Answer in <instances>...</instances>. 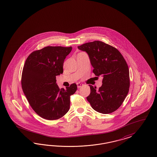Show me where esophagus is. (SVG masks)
Returning a JSON list of instances; mask_svg holds the SVG:
<instances>
[{
	"mask_svg": "<svg viewBox=\"0 0 157 157\" xmlns=\"http://www.w3.org/2000/svg\"><path fill=\"white\" fill-rule=\"evenodd\" d=\"M77 86L78 88H80V87H81L82 86H83V84H82V83H77Z\"/></svg>",
	"mask_w": 157,
	"mask_h": 157,
	"instance_id": "1",
	"label": "esophagus"
}]
</instances>
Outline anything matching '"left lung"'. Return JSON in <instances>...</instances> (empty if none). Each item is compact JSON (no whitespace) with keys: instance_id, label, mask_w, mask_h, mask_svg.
<instances>
[{"instance_id":"8db88e82","label":"left lung","mask_w":157,"mask_h":157,"mask_svg":"<svg viewBox=\"0 0 157 157\" xmlns=\"http://www.w3.org/2000/svg\"><path fill=\"white\" fill-rule=\"evenodd\" d=\"M89 55L95 75L103 76L102 86L89 85L87 97L92 108L100 113H113L122 105L130 86L129 71L122 55L114 47L96 40L78 46Z\"/></svg>"}]
</instances>
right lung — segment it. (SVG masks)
I'll use <instances>...</instances> for the list:
<instances>
[{"instance_id": "right-lung-1", "label": "right lung", "mask_w": 157, "mask_h": 157, "mask_svg": "<svg viewBox=\"0 0 157 157\" xmlns=\"http://www.w3.org/2000/svg\"><path fill=\"white\" fill-rule=\"evenodd\" d=\"M71 50V46H47L33 52L25 61L22 89L31 107L44 119H59L70 109V96L77 86L72 83L60 89L56 76L63 73L64 59Z\"/></svg>"}]
</instances>
